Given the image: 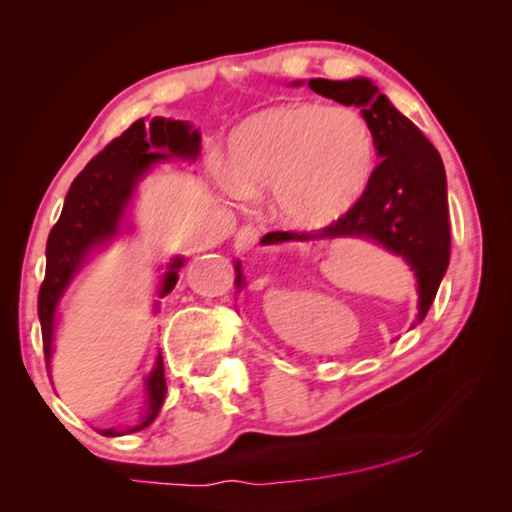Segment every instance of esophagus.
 <instances>
[{
  "label": "esophagus",
  "mask_w": 512,
  "mask_h": 512,
  "mask_svg": "<svg viewBox=\"0 0 512 512\" xmlns=\"http://www.w3.org/2000/svg\"><path fill=\"white\" fill-rule=\"evenodd\" d=\"M259 241V232L257 228H253V225H244L237 235H235V248L237 253H248L250 248H253Z\"/></svg>",
  "instance_id": "obj_1"
}]
</instances>
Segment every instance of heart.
<instances>
[{"label": "heart", "mask_w": 512, "mask_h": 512, "mask_svg": "<svg viewBox=\"0 0 512 512\" xmlns=\"http://www.w3.org/2000/svg\"><path fill=\"white\" fill-rule=\"evenodd\" d=\"M375 158V131L357 108L296 101L241 121L228 140L230 167L214 164V178L237 201L271 187L284 223L320 228L357 205Z\"/></svg>", "instance_id": "obj_1"}]
</instances>
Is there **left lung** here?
Wrapping results in <instances>:
<instances>
[{
	"mask_svg": "<svg viewBox=\"0 0 512 512\" xmlns=\"http://www.w3.org/2000/svg\"><path fill=\"white\" fill-rule=\"evenodd\" d=\"M305 81H293L300 88ZM309 88L343 106L361 108L375 131L379 164L370 185L352 210L314 235L268 232L264 246L311 244V241L363 239L386 253L402 257L413 271L418 291V314L411 329L420 325L436 298L449 266V205L447 176L440 153L409 117L397 110L386 94L366 76L345 81L311 79ZM235 287H246L241 264H235Z\"/></svg>",
	"mask_w": 512,
	"mask_h": 512,
	"instance_id": "1",
	"label": "left lung"
}]
</instances>
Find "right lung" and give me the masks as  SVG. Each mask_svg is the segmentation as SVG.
<instances>
[{
    "instance_id": "add662e5",
    "label": "right lung",
    "mask_w": 512,
    "mask_h": 512,
    "mask_svg": "<svg viewBox=\"0 0 512 512\" xmlns=\"http://www.w3.org/2000/svg\"><path fill=\"white\" fill-rule=\"evenodd\" d=\"M201 155V131L192 121L171 117H144L133 121L128 131L112 140L97 158H92L65 196L63 212L51 228L47 239V271L40 287L38 318L42 327L47 368L54 357V339L60 320V305L72 282L79 277L90 259L110 248L117 239L133 235V205L142 180L164 162H196ZM185 257L176 255L160 266L158 300L169 296L178 282V271ZM146 409L142 420L128 429H101L103 436H124L140 431L158 418L167 381H164L162 354L158 350L155 363L144 379Z\"/></svg>"
}]
</instances>
